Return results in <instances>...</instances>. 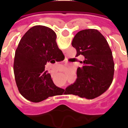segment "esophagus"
<instances>
[{
  "label": "esophagus",
  "instance_id": "obj_1",
  "mask_svg": "<svg viewBox=\"0 0 128 128\" xmlns=\"http://www.w3.org/2000/svg\"><path fill=\"white\" fill-rule=\"evenodd\" d=\"M53 72H54V71H53Z\"/></svg>",
  "mask_w": 128,
  "mask_h": 128
}]
</instances>
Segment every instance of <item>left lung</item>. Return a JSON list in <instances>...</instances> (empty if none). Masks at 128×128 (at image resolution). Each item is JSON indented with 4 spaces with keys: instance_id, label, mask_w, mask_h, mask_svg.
Instances as JSON below:
<instances>
[{
    "instance_id": "obj_1",
    "label": "left lung",
    "mask_w": 128,
    "mask_h": 128,
    "mask_svg": "<svg viewBox=\"0 0 128 128\" xmlns=\"http://www.w3.org/2000/svg\"><path fill=\"white\" fill-rule=\"evenodd\" d=\"M72 46L76 56H84L81 67L77 69V80L65 89V94L92 99L105 92L110 86L114 75L112 52L108 43L99 30H80L75 35Z\"/></svg>"
}]
</instances>
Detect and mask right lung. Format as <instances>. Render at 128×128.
<instances>
[{
    "label": "right lung",
    "mask_w": 128,
    "mask_h": 128,
    "mask_svg": "<svg viewBox=\"0 0 128 128\" xmlns=\"http://www.w3.org/2000/svg\"><path fill=\"white\" fill-rule=\"evenodd\" d=\"M54 30L35 26L23 36L14 55V78L20 94L27 100L39 102L62 94L63 89L54 84L45 70L47 62L54 63L63 54L56 42Z\"/></svg>",
    "instance_id": "obj_1"
}]
</instances>
